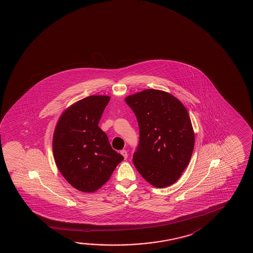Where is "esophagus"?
<instances>
[{
    "mask_svg": "<svg viewBox=\"0 0 253 253\" xmlns=\"http://www.w3.org/2000/svg\"><path fill=\"white\" fill-rule=\"evenodd\" d=\"M121 154L125 157V159L128 158V153H127L126 150H122V151H121Z\"/></svg>",
    "mask_w": 253,
    "mask_h": 253,
    "instance_id": "obj_1",
    "label": "esophagus"
}]
</instances>
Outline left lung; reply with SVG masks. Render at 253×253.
<instances>
[{
    "mask_svg": "<svg viewBox=\"0 0 253 253\" xmlns=\"http://www.w3.org/2000/svg\"><path fill=\"white\" fill-rule=\"evenodd\" d=\"M125 101L139 128L134 165L153 186H169L186 169L194 148V132L186 108L174 96L153 89L128 96Z\"/></svg>",
    "mask_w": 253,
    "mask_h": 253,
    "instance_id": "left-lung-1",
    "label": "left lung"
}]
</instances>
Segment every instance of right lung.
<instances>
[{
    "label": "right lung",
    "mask_w": 253,
    "mask_h": 253,
    "mask_svg": "<svg viewBox=\"0 0 253 253\" xmlns=\"http://www.w3.org/2000/svg\"><path fill=\"white\" fill-rule=\"evenodd\" d=\"M109 100L92 95L79 100L62 114L54 130L55 163L68 182L83 192L99 190L124 160L98 126Z\"/></svg>",
    "instance_id": "add662e5"
}]
</instances>
